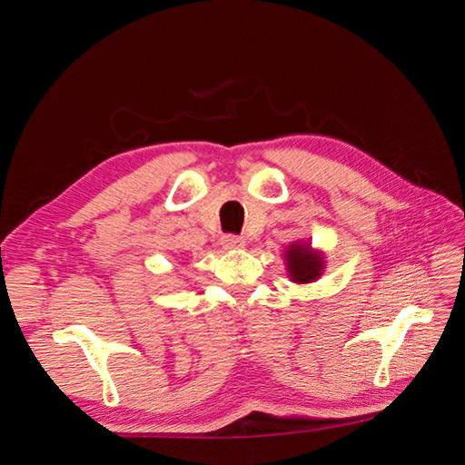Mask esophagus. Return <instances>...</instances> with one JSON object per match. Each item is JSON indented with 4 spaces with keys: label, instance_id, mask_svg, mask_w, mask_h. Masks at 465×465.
I'll list each match as a JSON object with an SVG mask.
<instances>
[{
    "label": "esophagus",
    "instance_id": "34e87169",
    "mask_svg": "<svg viewBox=\"0 0 465 465\" xmlns=\"http://www.w3.org/2000/svg\"><path fill=\"white\" fill-rule=\"evenodd\" d=\"M221 244L223 248L227 250H236V248H244L246 246V241L242 236H236V234H224L221 238Z\"/></svg>",
    "mask_w": 465,
    "mask_h": 465
}]
</instances>
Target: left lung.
I'll use <instances>...</instances> for the list:
<instances>
[{"label": "left lung", "instance_id": "left-lung-1", "mask_svg": "<svg viewBox=\"0 0 465 465\" xmlns=\"http://www.w3.org/2000/svg\"><path fill=\"white\" fill-rule=\"evenodd\" d=\"M287 270L294 283H312L323 270V260L318 252H312L308 244H291L287 250Z\"/></svg>", "mask_w": 465, "mask_h": 465}]
</instances>
